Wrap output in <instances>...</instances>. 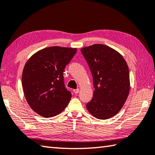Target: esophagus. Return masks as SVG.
<instances>
[{
	"mask_svg": "<svg viewBox=\"0 0 155 155\" xmlns=\"http://www.w3.org/2000/svg\"><path fill=\"white\" fill-rule=\"evenodd\" d=\"M79 91H80L79 89H77V90H74V92L75 94H78V92H79Z\"/></svg>",
	"mask_w": 155,
	"mask_h": 155,
	"instance_id": "34e87169",
	"label": "esophagus"
}]
</instances>
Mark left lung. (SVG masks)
<instances>
[{
	"instance_id": "1",
	"label": "left lung",
	"mask_w": 155,
	"mask_h": 155,
	"mask_svg": "<svg viewBox=\"0 0 155 155\" xmlns=\"http://www.w3.org/2000/svg\"><path fill=\"white\" fill-rule=\"evenodd\" d=\"M81 51L90 67L95 89L86 107L96 118H110L121 110L129 94L127 62L118 52L103 44L84 47Z\"/></svg>"
}]
</instances>
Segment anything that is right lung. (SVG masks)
<instances>
[{"mask_svg": "<svg viewBox=\"0 0 155 155\" xmlns=\"http://www.w3.org/2000/svg\"><path fill=\"white\" fill-rule=\"evenodd\" d=\"M77 48L52 46L37 52L28 60L22 76L26 100L34 111L44 117L58 115L72 97L65 87L64 71Z\"/></svg>", "mask_w": 155, "mask_h": 155, "instance_id": "add662e5", "label": "right lung"}]
</instances>
